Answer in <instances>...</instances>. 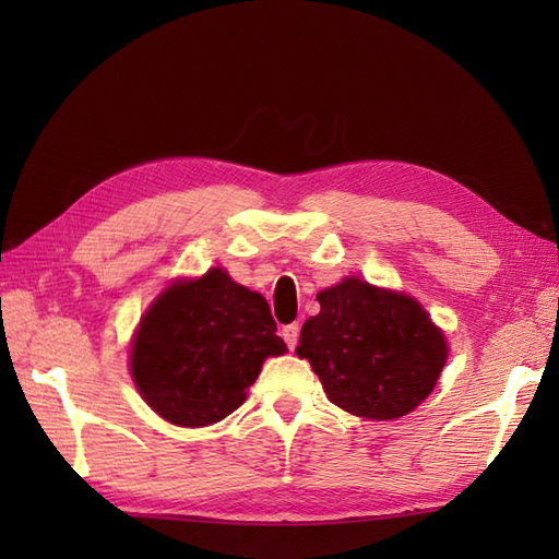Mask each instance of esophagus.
Returning a JSON list of instances; mask_svg holds the SVG:
<instances>
[{
	"label": "esophagus",
	"instance_id": "34e87169",
	"mask_svg": "<svg viewBox=\"0 0 559 559\" xmlns=\"http://www.w3.org/2000/svg\"><path fill=\"white\" fill-rule=\"evenodd\" d=\"M298 333H300V326H298V324H286V326H282V337H284L286 347L296 349V345H298Z\"/></svg>",
	"mask_w": 559,
	"mask_h": 559
}]
</instances>
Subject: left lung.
<instances>
[{"label": "left lung", "mask_w": 559, "mask_h": 559, "mask_svg": "<svg viewBox=\"0 0 559 559\" xmlns=\"http://www.w3.org/2000/svg\"><path fill=\"white\" fill-rule=\"evenodd\" d=\"M317 300L321 310L302 324L296 354L337 408L384 421L408 415L433 392L448 341L413 296L345 277Z\"/></svg>", "instance_id": "obj_1"}]
</instances>
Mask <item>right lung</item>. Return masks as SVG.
Segmentation results:
<instances>
[{
	"instance_id": "add662e5",
	"label": "right lung",
	"mask_w": 559,
	"mask_h": 559,
	"mask_svg": "<svg viewBox=\"0 0 559 559\" xmlns=\"http://www.w3.org/2000/svg\"><path fill=\"white\" fill-rule=\"evenodd\" d=\"M275 331L265 298L212 267L151 302L132 337L130 373L170 425L207 427L240 408L263 361L286 352Z\"/></svg>"
}]
</instances>
